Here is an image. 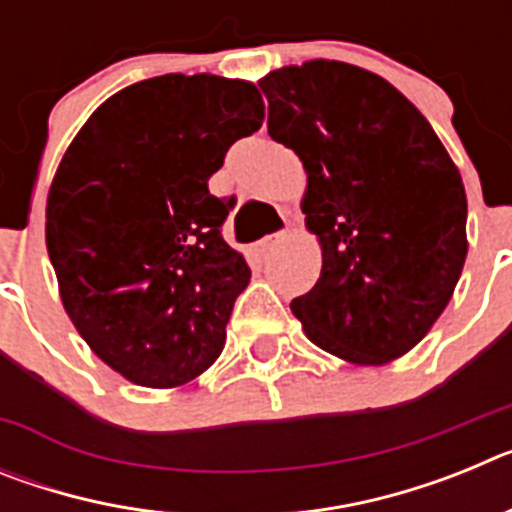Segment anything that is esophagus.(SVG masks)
Wrapping results in <instances>:
<instances>
[{
  "label": "esophagus",
  "instance_id": "obj_1",
  "mask_svg": "<svg viewBox=\"0 0 512 512\" xmlns=\"http://www.w3.org/2000/svg\"><path fill=\"white\" fill-rule=\"evenodd\" d=\"M282 241H284V233L264 235V238H261V241L253 243V253H256V256H259V259H266V256H269V253L274 251V248H277L279 243H282Z\"/></svg>",
  "mask_w": 512,
  "mask_h": 512
}]
</instances>
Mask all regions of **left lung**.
Listing matches in <instances>:
<instances>
[{
    "mask_svg": "<svg viewBox=\"0 0 512 512\" xmlns=\"http://www.w3.org/2000/svg\"><path fill=\"white\" fill-rule=\"evenodd\" d=\"M269 135L307 174L305 228L323 266L292 300L305 336L384 366L433 328L467 259V192L431 122L372 71L315 58L259 81Z\"/></svg>",
    "mask_w": 512,
    "mask_h": 512,
    "instance_id": "obj_1",
    "label": "left lung"
}]
</instances>
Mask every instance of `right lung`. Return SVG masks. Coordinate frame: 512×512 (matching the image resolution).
<instances>
[{
    "label": "right lung",
    "instance_id": "obj_1",
    "mask_svg": "<svg viewBox=\"0 0 512 512\" xmlns=\"http://www.w3.org/2000/svg\"><path fill=\"white\" fill-rule=\"evenodd\" d=\"M261 122L251 81L166 74L112 94L63 153L45 202L58 295L128 382L182 387L223 351L251 269L223 241L230 202L207 182Z\"/></svg>",
    "mask_w": 512,
    "mask_h": 512
}]
</instances>
